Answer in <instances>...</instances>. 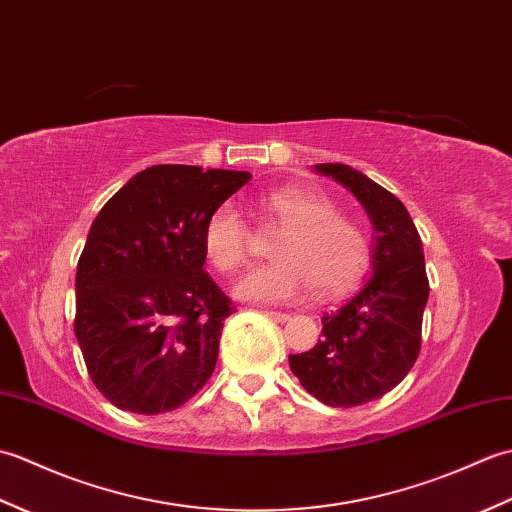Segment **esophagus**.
<instances>
[{
    "label": "esophagus",
    "mask_w": 512,
    "mask_h": 512,
    "mask_svg": "<svg viewBox=\"0 0 512 512\" xmlns=\"http://www.w3.org/2000/svg\"><path fill=\"white\" fill-rule=\"evenodd\" d=\"M266 317H270L273 321H277V323H286V321H290V314H286V312H275V310H266L264 312Z\"/></svg>",
    "instance_id": "esophagus-1"
}]
</instances>
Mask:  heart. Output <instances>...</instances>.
Instances as JSON below:
<instances>
[{
	"instance_id": "b5f03b06",
	"label": "heart",
	"mask_w": 512,
	"mask_h": 512,
	"mask_svg": "<svg viewBox=\"0 0 512 512\" xmlns=\"http://www.w3.org/2000/svg\"><path fill=\"white\" fill-rule=\"evenodd\" d=\"M253 211L279 235L270 246L273 262L255 266L237 281V297L259 303L299 301L310 288L319 297H336L363 279L372 244L363 226L341 215L328 195L277 187L253 200ZM202 248L209 262L233 273L244 264L250 231L231 202L211 211L202 228Z\"/></svg>"
}]
</instances>
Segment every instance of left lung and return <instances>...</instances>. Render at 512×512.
<instances>
[{"mask_svg":"<svg viewBox=\"0 0 512 512\" xmlns=\"http://www.w3.org/2000/svg\"><path fill=\"white\" fill-rule=\"evenodd\" d=\"M314 169L350 189L367 211L376 233L374 275L345 306L323 314V339L290 354V369L325 405L356 407L385 396L416 363L429 279L416 224L394 193L339 162Z\"/></svg>","mask_w":512,"mask_h":512,"instance_id":"1","label":"left lung"}]
</instances>
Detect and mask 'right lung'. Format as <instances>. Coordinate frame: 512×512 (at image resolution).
Segmentation results:
<instances>
[{"label":"right lung","instance_id":"1","mask_svg":"<svg viewBox=\"0 0 512 512\" xmlns=\"http://www.w3.org/2000/svg\"><path fill=\"white\" fill-rule=\"evenodd\" d=\"M248 171L154 165L96 215L76 266L74 334L96 389L143 416L211 378L235 306L204 273L202 228Z\"/></svg>","mask_w":512,"mask_h":512}]
</instances>
